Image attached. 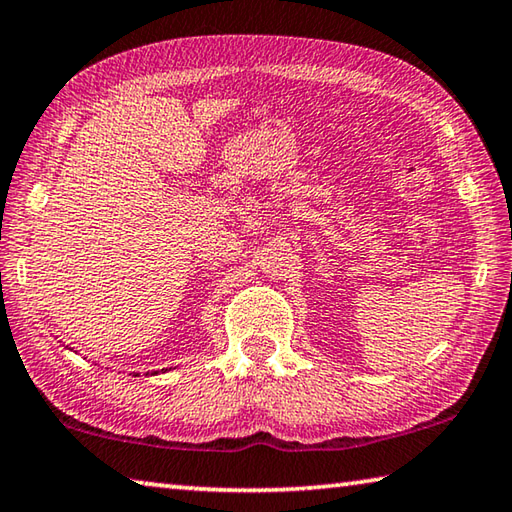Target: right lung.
Listing matches in <instances>:
<instances>
[{
    "mask_svg": "<svg viewBox=\"0 0 512 512\" xmlns=\"http://www.w3.org/2000/svg\"><path fill=\"white\" fill-rule=\"evenodd\" d=\"M133 375L137 377V372H133ZM146 375H149V372H146ZM151 375H158V370H153V372H151Z\"/></svg>",
    "mask_w": 512,
    "mask_h": 512,
    "instance_id": "right-lung-1",
    "label": "right lung"
}]
</instances>
